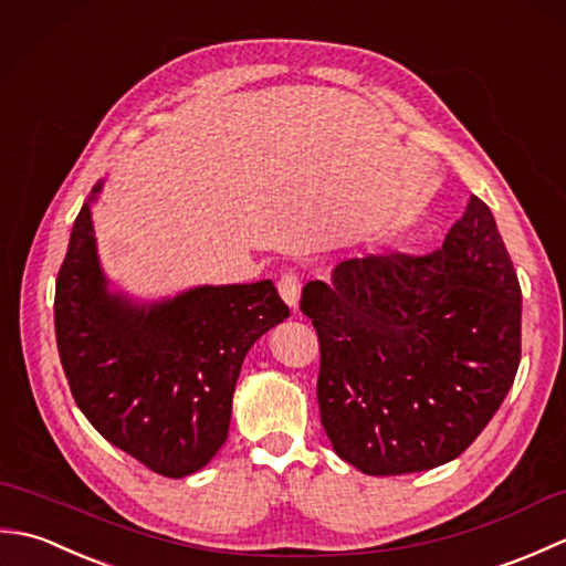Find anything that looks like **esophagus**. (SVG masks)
Returning <instances> with one entry per match:
<instances>
[{
	"label": "esophagus",
	"instance_id": "esophagus-1",
	"mask_svg": "<svg viewBox=\"0 0 566 566\" xmlns=\"http://www.w3.org/2000/svg\"><path fill=\"white\" fill-rule=\"evenodd\" d=\"M276 290H280L284 302L290 304L294 311L298 308V296H302V276H298L296 272H284L280 276V284H276Z\"/></svg>",
	"mask_w": 566,
	"mask_h": 566
}]
</instances>
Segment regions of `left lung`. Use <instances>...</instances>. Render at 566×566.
Returning a JSON list of instances; mask_svg holds the SVG:
<instances>
[{
	"label": "left lung",
	"mask_w": 566,
	"mask_h": 566,
	"mask_svg": "<svg viewBox=\"0 0 566 566\" xmlns=\"http://www.w3.org/2000/svg\"><path fill=\"white\" fill-rule=\"evenodd\" d=\"M302 311L321 343V423L371 476L460 457L521 365L518 274L479 197L440 250L345 260L331 286H304Z\"/></svg>",
	"instance_id": "left-lung-1"
}]
</instances>
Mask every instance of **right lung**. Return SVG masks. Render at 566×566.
I'll return each instance as SVG.
<instances>
[{
	"label": "right lung",
	"mask_w": 566,
	"mask_h": 566,
	"mask_svg": "<svg viewBox=\"0 0 566 566\" xmlns=\"http://www.w3.org/2000/svg\"><path fill=\"white\" fill-rule=\"evenodd\" d=\"M55 282V338L80 411L118 450L179 479L221 450L235 381L260 335L290 318L270 280L136 304L109 292L90 203Z\"/></svg>",
	"instance_id": "add662e5"
}]
</instances>
